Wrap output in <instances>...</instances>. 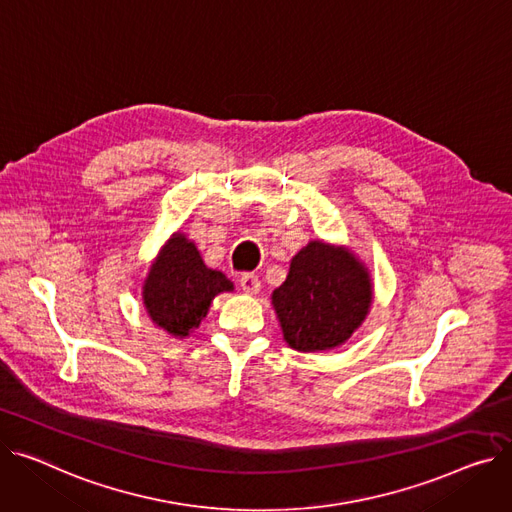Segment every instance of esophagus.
Returning a JSON list of instances; mask_svg holds the SVG:
<instances>
[{"mask_svg": "<svg viewBox=\"0 0 512 512\" xmlns=\"http://www.w3.org/2000/svg\"><path fill=\"white\" fill-rule=\"evenodd\" d=\"M238 282H241V288H243L245 294L253 296V294H257L261 290V282H259V278L255 274H243Z\"/></svg>", "mask_w": 512, "mask_h": 512, "instance_id": "1", "label": "esophagus"}]
</instances>
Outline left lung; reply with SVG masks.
I'll return each instance as SVG.
<instances>
[{"mask_svg": "<svg viewBox=\"0 0 512 512\" xmlns=\"http://www.w3.org/2000/svg\"><path fill=\"white\" fill-rule=\"evenodd\" d=\"M370 271L346 245L306 243L292 259L271 306L286 344L296 352H327L344 346L370 313Z\"/></svg>", "mask_w": 512, "mask_h": 512, "instance_id": "1", "label": "left lung"}]
</instances>
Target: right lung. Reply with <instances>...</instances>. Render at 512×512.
<instances>
[{
  "mask_svg": "<svg viewBox=\"0 0 512 512\" xmlns=\"http://www.w3.org/2000/svg\"><path fill=\"white\" fill-rule=\"evenodd\" d=\"M234 284L208 267L185 232L177 230L160 247L142 284V302L150 321L173 337H189L206 319L212 300L232 292Z\"/></svg>",
  "mask_w": 512,
  "mask_h": 512,
  "instance_id": "add662e5",
  "label": "right lung"
}]
</instances>
